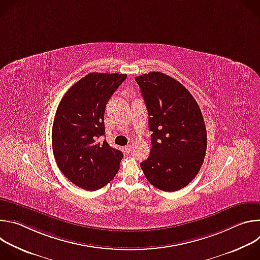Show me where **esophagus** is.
<instances>
[{
	"label": "esophagus",
	"instance_id": "34e87169",
	"mask_svg": "<svg viewBox=\"0 0 260 260\" xmlns=\"http://www.w3.org/2000/svg\"><path fill=\"white\" fill-rule=\"evenodd\" d=\"M124 149H125V151L127 152V153H129L131 152V145H127V146H125V148H124Z\"/></svg>",
	"mask_w": 260,
	"mask_h": 260
}]
</instances>
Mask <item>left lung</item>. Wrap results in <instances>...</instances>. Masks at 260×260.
<instances>
[{
  "mask_svg": "<svg viewBox=\"0 0 260 260\" xmlns=\"http://www.w3.org/2000/svg\"><path fill=\"white\" fill-rule=\"evenodd\" d=\"M135 79L152 132L150 155L140 166L153 186L177 191L196 178L205 159L207 131L201 109L186 88L164 73Z\"/></svg>",
  "mask_w": 260,
  "mask_h": 260,
  "instance_id": "left-lung-1",
  "label": "left lung"
}]
</instances>
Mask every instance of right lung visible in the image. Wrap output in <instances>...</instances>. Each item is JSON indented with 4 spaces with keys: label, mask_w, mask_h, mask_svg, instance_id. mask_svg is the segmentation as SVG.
<instances>
[{
    "label": "right lung",
    "mask_w": 260,
    "mask_h": 260,
    "mask_svg": "<svg viewBox=\"0 0 260 260\" xmlns=\"http://www.w3.org/2000/svg\"><path fill=\"white\" fill-rule=\"evenodd\" d=\"M126 74L90 73L66 92L52 125V150L58 169L77 186L94 191L119 170L123 154L105 136V108Z\"/></svg>",
    "instance_id": "obj_1"
}]
</instances>
